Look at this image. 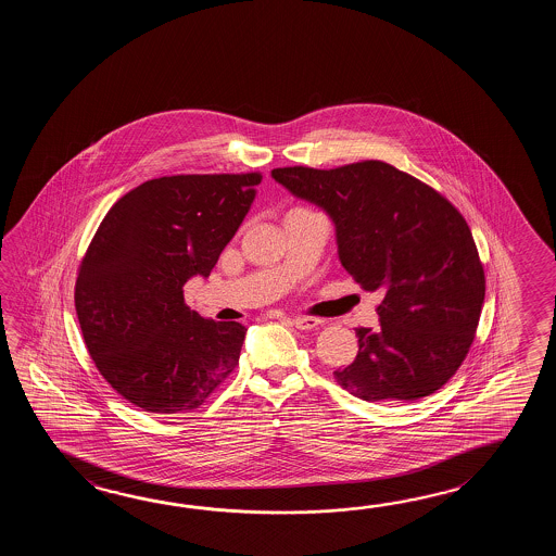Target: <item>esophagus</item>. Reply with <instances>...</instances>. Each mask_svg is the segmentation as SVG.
Returning a JSON list of instances; mask_svg holds the SVG:
<instances>
[{"mask_svg":"<svg viewBox=\"0 0 556 556\" xmlns=\"http://www.w3.org/2000/svg\"><path fill=\"white\" fill-rule=\"evenodd\" d=\"M290 321L298 330H316L319 324V319L306 318V316H294V318H290Z\"/></svg>","mask_w":556,"mask_h":556,"instance_id":"obj_1","label":"esophagus"}]
</instances>
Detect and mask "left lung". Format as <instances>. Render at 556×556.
Masks as SVG:
<instances>
[{
  "instance_id": "left-lung-1",
  "label": "left lung",
  "mask_w": 556,
  "mask_h": 556,
  "mask_svg": "<svg viewBox=\"0 0 556 556\" xmlns=\"http://www.w3.org/2000/svg\"><path fill=\"white\" fill-rule=\"evenodd\" d=\"M273 178L330 216L345 273L383 292L378 330H355L359 350L336 379L364 402H415L447 383L484 302L483 264L459 211L381 161L286 166Z\"/></svg>"
}]
</instances>
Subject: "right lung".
Instances as JSON below:
<instances>
[{
    "label": "right lung",
    "instance_id": "add662e5",
    "mask_svg": "<svg viewBox=\"0 0 556 556\" xmlns=\"http://www.w3.org/2000/svg\"><path fill=\"white\" fill-rule=\"evenodd\" d=\"M258 173L153 178L106 213L85 254L75 309L111 388L151 414L197 409L238 366L247 328L185 304L256 199Z\"/></svg>",
    "mask_w": 556,
    "mask_h": 556
}]
</instances>
